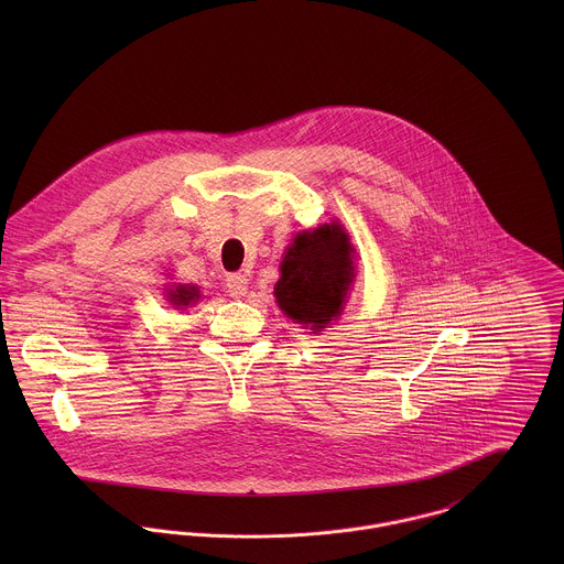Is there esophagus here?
Instances as JSON below:
<instances>
[{
    "instance_id": "esophagus-1",
    "label": "esophagus",
    "mask_w": 564,
    "mask_h": 564,
    "mask_svg": "<svg viewBox=\"0 0 564 564\" xmlns=\"http://www.w3.org/2000/svg\"><path fill=\"white\" fill-rule=\"evenodd\" d=\"M226 291L230 293V297H242L247 293V278L241 273L226 275Z\"/></svg>"
}]
</instances>
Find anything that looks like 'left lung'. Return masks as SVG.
<instances>
[{
    "label": "left lung",
    "mask_w": 564,
    "mask_h": 564,
    "mask_svg": "<svg viewBox=\"0 0 564 564\" xmlns=\"http://www.w3.org/2000/svg\"><path fill=\"white\" fill-rule=\"evenodd\" d=\"M349 239L338 224L302 232L289 247L275 284L278 306L295 323L322 329L340 313L349 291L351 267Z\"/></svg>",
    "instance_id": "8db88e82"
}]
</instances>
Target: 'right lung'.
<instances>
[{
    "instance_id": "1",
    "label": "right lung",
    "mask_w": 564,
    "mask_h": 564,
    "mask_svg": "<svg viewBox=\"0 0 564 564\" xmlns=\"http://www.w3.org/2000/svg\"><path fill=\"white\" fill-rule=\"evenodd\" d=\"M199 297V291L195 286H175V291H169V302L173 306H188Z\"/></svg>"
}]
</instances>
